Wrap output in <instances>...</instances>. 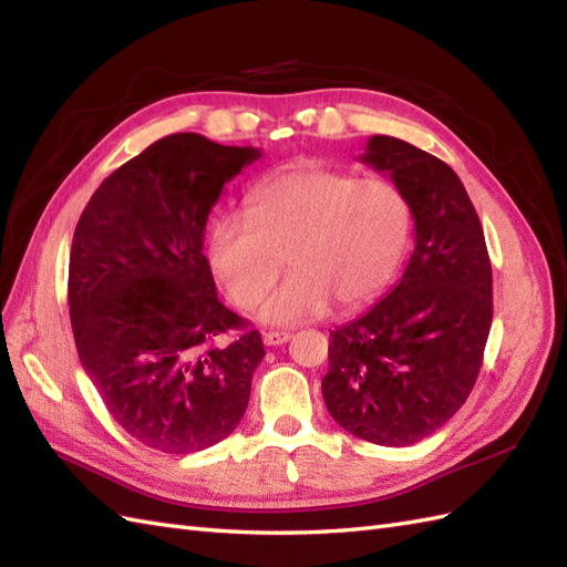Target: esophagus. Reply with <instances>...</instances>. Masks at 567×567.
<instances>
[{
    "instance_id": "esophagus-1",
    "label": "esophagus",
    "mask_w": 567,
    "mask_h": 567,
    "mask_svg": "<svg viewBox=\"0 0 567 567\" xmlns=\"http://www.w3.org/2000/svg\"><path fill=\"white\" fill-rule=\"evenodd\" d=\"M292 339V333H287V331H268V333H262V343L265 346H282V343H287Z\"/></svg>"
}]
</instances>
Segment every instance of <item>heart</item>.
<instances>
[{
    "instance_id": "b5f03b06",
    "label": "heart",
    "mask_w": 567,
    "mask_h": 567,
    "mask_svg": "<svg viewBox=\"0 0 567 567\" xmlns=\"http://www.w3.org/2000/svg\"><path fill=\"white\" fill-rule=\"evenodd\" d=\"M412 236L402 189L382 177L292 167L248 192L244 216L212 224L209 262L234 305L256 309L287 265L292 275L262 309L275 327L372 302L400 270Z\"/></svg>"
}]
</instances>
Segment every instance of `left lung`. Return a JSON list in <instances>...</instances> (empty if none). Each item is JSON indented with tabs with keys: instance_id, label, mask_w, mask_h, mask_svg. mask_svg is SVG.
Listing matches in <instances>:
<instances>
[{
	"instance_id": "left-lung-1",
	"label": "left lung",
	"mask_w": 567,
	"mask_h": 567,
	"mask_svg": "<svg viewBox=\"0 0 567 567\" xmlns=\"http://www.w3.org/2000/svg\"><path fill=\"white\" fill-rule=\"evenodd\" d=\"M360 163L402 189L414 252L392 292L331 331L321 394L353 436L412 445L439 431L477 380L492 327V265L453 167L392 136H372Z\"/></svg>"
}]
</instances>
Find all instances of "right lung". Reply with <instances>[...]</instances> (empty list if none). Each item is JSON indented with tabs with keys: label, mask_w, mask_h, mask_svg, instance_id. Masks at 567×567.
I'll list each match as a JSON object with an SVG mask.
<instances>
[{
	"label": "right lung",
	"mask_w": 567,
	"mask_h": 567,
	"mask_svg": "<svg viewBox=\"0 0 567 567\" xmlns=\"http://www.w3.org/2000/svg\"><path fill=\"white\" fill-rule=\"evenodd\" d=\"M260 155L165 136L104 179L72 236L80 363L116 424L148 449L204 451L246 414L265 348L219 302L204 228L224 185Z\"/></svg>",
	"instance_id": "1"
}]
</instances>
